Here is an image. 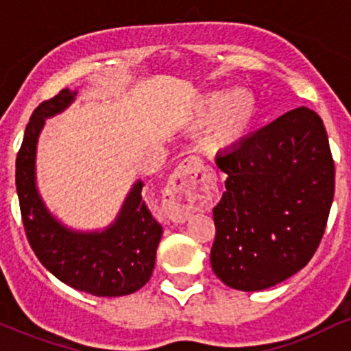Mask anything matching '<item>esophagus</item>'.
Listing matches in <instances>:
<instances>
[{
  "mask_svg": "<svg viewBox=\"0 0 351 351\" xmlns=\"http://www.w3.org/2000/svg\"><path fill=\"white\" fill-rule=\"evenodd\" d=\"M211 186V178L198 156H189L176 168L165 188V203L173 221L181 223Z\"/></svg>",
  "mask_w": 351,
  "mask_h": 351,
  "instance_id": "esophagus-1",
  "label": "esophagus"
}]
</instances>
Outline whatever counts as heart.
I'll return each mask as SVG.
<instances>
[{
	"label": "heart",
	"instance_id": "obj_1",
	"mask_svg": "<svg viewBox=\"0 0 351 351\" xmlns=\"http://www.w3.org/2000/svg\"><path fill=\"white\" fill-rule=\"evenodd\" d=\"M256 115V100L251 92L237 88L231 94L215 90L199 95L189 110L193 127H209V145L216 150L231 148L247 132Z\"/></svg>",
	"mask_w": 351,
	"mask_h": 351
}]
</instances>
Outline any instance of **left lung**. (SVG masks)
I'll use <instances>...</instances> for the list:
<instances>
[{
	"mask_svg": "<svg viewBox=\"0 0 351 351\" xmlns=\"http://www.w3.org/2000/svg\"><path fill=\"white\" fill-rule=\"evenodd\" d=\"M228 175L213 209L211 267L237 291L289 279L315 254L335 193V163L315 112L293 108L216 158Z\"/></svg>",
	"mask_w": 351,
	"mask_h": 351,
	"instance_id": "left-lung-1",
	"label": "left lung"
}]
</instances>
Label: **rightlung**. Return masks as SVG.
I'll use <instances>...</instances> for the list:
<instances>
[{"label":"right lung","mask_w":351,"mask_h":351,"mask_svg":"<svg viewBox=\"0 0 351 351\" xmlns=\"http://www.w3.org/2000/svg\"><path fill=\"white\" fill-rule=\"evenodd\" d=\"M75 92L62 88L36 107L16 156V191L26 237L36 257L60 282L97 297L134 293L150 280L163 229L135 184L110 228L102 232H74L49 215L34 183V155L44 119L59 114Z\"/></svg>","instance_id":"obj_1"}]
</instances>
